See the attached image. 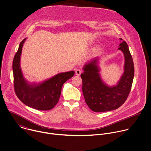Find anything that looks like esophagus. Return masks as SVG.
Here are the masks:
<instances>
[{"instance_id": "1", "label": "esophagus", "mask_w": 151, "mask_h": 151, "mask_svg": "<svg viewBox=\"0 0 151 151\" xmlns=\"http://www.w3.org/2000/svg\"><path fill=\"white\" fill-rule=\"evenodd\" d=\"M75 73L77 76H79L81 73V70L80 69H76L75 71Z\"/></svg>"}]
</instances>
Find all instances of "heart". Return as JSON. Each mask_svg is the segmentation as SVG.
<instances>
[{
    "instance_id": "1",
    "label": "heart",
    "mask_w": 151,
    "mask_h": 151,
    "mask_svg": "<svg viewBox=\"0 0 151 151\" xmlns=\"http://www.w3.org/2000/svg\"><path fill=\"white\" fill-rule=\"evenodd\" d=\"M99 46H96V47L95 48V50H97L99 49Z\"/></svg>"
}]
</instances>
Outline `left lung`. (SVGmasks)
<instances>
[{
    "label": "left lung",
    "instance_id": "1",
    "mask_svg": "<svg viewBox=\"0 0 151 151\" xmlns=\"http://www.w3.org/2000/svg\"><path fill=\"white\" fill-rule=\"evenodd\" d=\"M120 40L118 50L124 55V72L116 85L110 86L102 79L98 57L83 67L84 72L81 75L82 92L86 104L93 111L105 112L118 109L130 92L134 73L133 61L128 45L122 38H120Z\"/></svg>",
    "mask_w": 151,
    "mask_h": 151
}]
</instances>
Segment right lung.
Masks as SVG:
<instances>
[{
    "label": "right lung",
    "instance_id": "1",
    "mask_svg": "<svg viewBox=\"0 0 151 151\" xmlns=\"http://www.w3.org/2000/svg\"><path fill=\"white\" fill-rule=\"evenodd\" d=\"M26 39L19 44L13 60L15 92L21 101L29 107L38 110H51L59 101L63 85L73 77L75 72L60 73L38 83L28 82L22 73L20 65L22 47Z\"/></svg>",
    "mask_w": 151,
    "mask_h": 151
}]
</instances>
